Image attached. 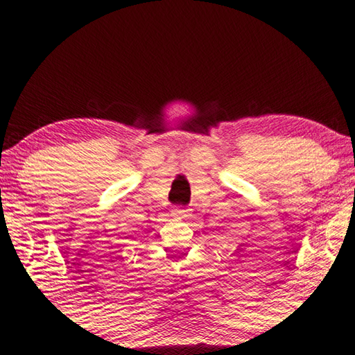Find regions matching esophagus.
<instances>
[{
  "mask_svg": "<svg viewBox=\"0 0 355 355\" xmlns=\"http://www.w3.org/2000/svg\"><path fill=\"white\" fill-rule=\"evenodd\" d=\"M172 215L175 218H187V216H189V210L182 205H177V207H173Z\"/></svg>",
  "mask_w": 355,
  "mask_h": 355,
  "instance_id": "1",
  "label": "esophagus"
}]
</instances>
